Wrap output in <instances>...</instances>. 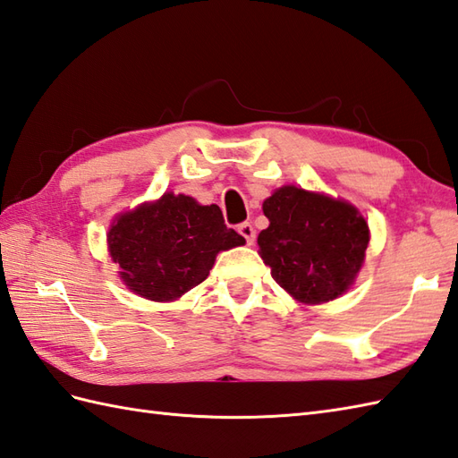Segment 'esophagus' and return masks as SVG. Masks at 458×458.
<instances>
[{
  "instance_id": "1",
  "label": "esophagus",
  "mask_w": 458,
  "mask_h": 458,
  "mask_svg": "<svg viewBox=\"0 0 458 458\" xmlns=\"http://www.w3.org/2000/svg\"><path fill=\"white\" fill-rule=\"evenodd\" d=\"M238 232L242 233L243 238H246L248 246H251L253 240H255V228L251 226V222H242V225L238 226Z\"/></svg>"
}]
</instances>
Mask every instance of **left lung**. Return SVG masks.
<instances>
[{
	"mask_svg": "<svg viewBox=\"0 0 458 458\" xmlns=\"http://www.w3.org/2000/svg\"><path fill=\"white\" fill-rule=\"evenodd\" d=\"M269 228L258 243L271 277L301 302L342 296L357 277L369 246V226L344 200L281 187L263 203Z\"/></svg>",
	"mask_w": 458,
	"mask_h": 458,
	"instance_id": "1",
	"label": "left lung"
}]
</instances>
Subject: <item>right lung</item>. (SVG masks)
<instances>
[{"label":"right lung","instance_id":"add662e5","mask_svg":"<svg viewBox=\"0 0 458 458\" xmlns=\"http://www.w3.org/2000/svg\"><path fill=\"white\" fill-rule=\"evenodd\" d=\"M246 243L216 205L165 193L126 212L109 230V251L124 284L148 301H175L208 277L216 253Z\"/></svg>","mask_w":458,"mask_h":458}]
</instances>
